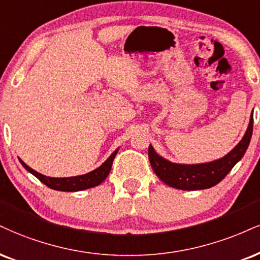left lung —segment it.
Listing matches in <instances>:
<instances>
[{
  "label": "left lung",
  "mask_w": 260,
  "mask_h": 260,
  "mask_svg": "<svg viewBox=\"0 0 260 260\" xmlns=\"http://www.w3.org/2000/svg\"><path fill=\"white\" fill-rule=\"evenodd\" d=\"M253 132V112L241 142L224 157L207 164L179 165L166 160L149 145V160L152 170L168 186L180 190H202L217 185L245 155Z\"/></svg>",
  "instance_id": "obj_1"
}]
</instances>
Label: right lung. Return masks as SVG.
<instances>
[{
    "mask_svg": "<svg viewBox=\"0 0 260 260\" xmlns=\"http://www.w3.org/2000/svg\"><path fill=\"white\" fill-rule=\"evenodd\" d=\"M118 149L115 150L112 152L110 157L106 160L100 167L96 170L89 172L87 174H82V176L77 177H69V178H52V177H46L43 174L39 173V172L34 171L32 168H30L26 164H24V161H20V164L24 166V168L27 172H30L31 174H34L37 179L42 181L45 185L51 187L53 190H58V191H81V190L89 189V187H94L99 184H102L103 181L106 179V177L109 176L112 166V161H114L115 156H116Z\"/></svg>",
    "mask_w": 260,
    "mask_h": 260,
    "instance_id": "1",
    "label": "right lung"
}]
</instances>
